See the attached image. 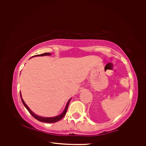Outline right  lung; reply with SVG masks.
I'll use <instances>...</instances> for the list:
<instances>
[{"label": "right lung", "mask_w": 146, "mask_h": 146, "mask_svg": "<svg viewBox=\"0 0 146 146\" xmlns=\"http://www.w3.org/2000/svg\"><path fill=\"white\" fill-rule=\"evenodd\" d=\"M51 55V54L49 53H45L41 54V55H35V56H46V55L49 56V55ZM32 57H33V56H32ZM20 95H21V100H22V102H23L24 106H25V108L27 109V110H28V111L29 112V113H30V114H31L32 116H33V117L35 118H36V119L37 120L40 121V122H46V123H54V122H58V121L61 120L62 118L64 117V116H65L66 112H67L69 104H70V100H71V98H70V99L68 100V103L66 104V107H65V109H64V110L63 111V112L62 113H60V115H57V116H55V117H40V116H38V115H37L35 114V113H34L33 111H32L30 110V109L29 108L28 106L26 105V104L25 102H24V101L23 97H22V94H21V92H20Z\"/></svg>", "instance_id": "obj_1"}]
</instances>
